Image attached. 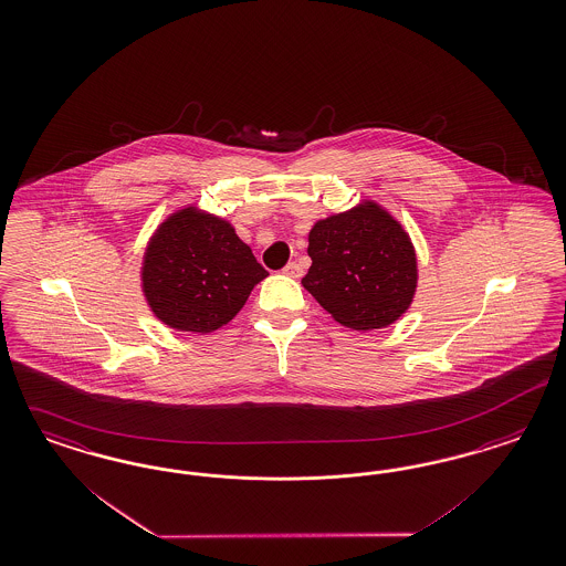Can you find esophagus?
I'll return each mask as SVG.
<instances>
[{"instance_id":"34e87169","label":"esophagus","mask_w":566,"mask_h":566,"mask_svg":"<svg viewBox=\"0 0 566 566\" xmlns=\"http://www.w3.org/2000/svg\"><path fill=\"white\" fill-rule=\"evenodd\" d=\"M283 273L287 274V276H293V279H300V276H302V269H300L297 262H290V264L283 269Z\"/></svg>"}]
</instances>
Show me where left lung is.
Wrapping results in <instances>:
<instances>
[{
	"label": "left lung",
	"mask_w": 566,
	"mask_h": 566,
	"mask_svg": "<svg viewBox=\"0 0 566 566\" xmlns=\"http://www.w3.org/2000/svg\"><path fill=\"white\" fill-rule=\"evenodd\" d=\"M308 255L313 266L302 285L344 327L381 329L413 302L416 250L374 201L318 220L308 234Z\"/></svg>",
	"instance_id": "1"
}]
</instances>
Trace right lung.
I'll use <instances>...</instances> for the list:
<instances>
[{"label": "right lung", "instance_id": "add662e5", "mask_svg": "<svg viewBox=\"0 0 566 566\" xmlns=\"http://www.w3.org/2000/svg\"><path fill=\"white\" fill-rule=\"evenodd\" d=\"M266 274L227 220L185 208L148 241L143 292L169 327L210 334L243 308Z\"/></svg>", "mask_w": 566, "mask_h": 566}]
</instances>
